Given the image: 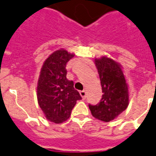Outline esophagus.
<instances>
[{
    "mask_svg": "<svg viewBox=\"0 0 156 156\" xmlns=\"http://www.w3.org/2000/svg\"><path fill=\"white\" fill-rule=\"evenodd\" d=\"M80 96H81V98H83V99H85L86 98V92L84 90L83 91H80Z\"/></svg>",
    "mask_w": 156,
    "mask_h": 156,
    "instance_id": "obj_1",
    "label": "esophagus"
}]
</instances>
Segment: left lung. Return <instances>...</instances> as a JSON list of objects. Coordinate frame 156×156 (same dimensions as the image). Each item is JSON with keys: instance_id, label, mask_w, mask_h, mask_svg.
<instances>
[{"instance_id": "8db88e82", "label": "left lung", "mask_w": 156, "mask_h": 156, "mask_svg": "<svg viewBox=\"0 0 156 156\" xmlns=\"http://www.w3.org/2000/svg\"><path fill=\"white\" fill-rule=\"evenodd\" d=\"M94 63L99 74L102 98L99 104L89 105L92 115L102 122L118 118L129 105V88L120 63L106 56L96 58Z\"/></svg>"}]
</instances>
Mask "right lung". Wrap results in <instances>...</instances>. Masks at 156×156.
I'll return each instance as SVG.
<instances>
[{
	"label": "right lung",
	"mask_w": 156,
	"mask_h": 156,
	"mask_svg": "<svg viewBox=\"0 0 156 156\" xmlns=\"http://www.w3.org/2000/svg\"><path fill=\"white\" fill-rule=\"evenodd\" d=\"M74 55L63 48L54 51L44 61L38 77V103L45 118L56 124L68 120L77 101L82 99L73 81L66 77V64Z\"/></svg>",
	"instance_id": "add662e5"
}]
</instances>
